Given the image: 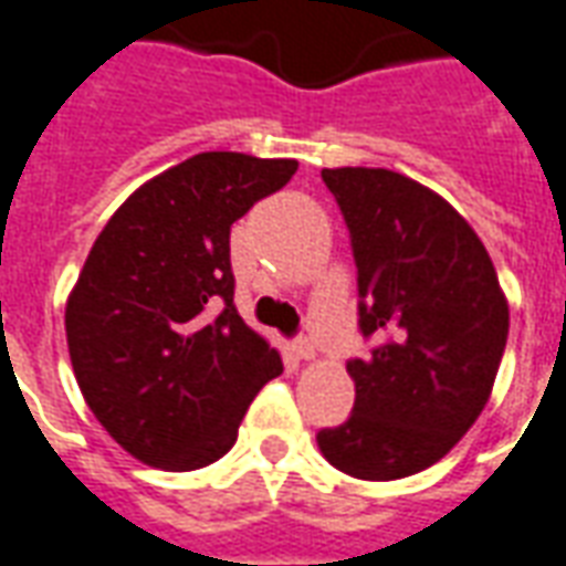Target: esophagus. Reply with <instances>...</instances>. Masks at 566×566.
Instances as JSON below:
<instances>
[{"label":"esophagus","mask_w":566,"mask_h":566,"mask_svg":"<svg viewBox=\"0 0 566 566\" xmlns=\"http://www.w3.org/2000/svg\"><path fill=\"white\" fill-rule=\"evenodd\" d=\"M292 350H295V356H298V359H314L316 356V347L311 338H295Z\"/></svg>","instance_id":"esophagus-1"}]
</instances>
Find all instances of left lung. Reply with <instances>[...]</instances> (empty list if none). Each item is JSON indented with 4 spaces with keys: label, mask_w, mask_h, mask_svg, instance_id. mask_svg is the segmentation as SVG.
I'll list each match as a JSON object with an SVG mask.
<instances>
[{
    "label": "left lung",
    "mask_w": 566,
    "mask_h": 566,
    "mask_svg": "<svg viewBox=\"0 0 566 566\" xmlns=\"http://www.w3.org/2000/svg\"><path fill=\"white\" fill-rule=\"evenodd\" d=\"M350 231L359 332L354 415L316 432L328 463L392 482L442 460L479 420L506 350L509 304L494 262L460 212L384 167L323 170Z\"/></svg>",
    "instance_id": "8db88e82"
}]
</instances>
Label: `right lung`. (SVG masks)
Segmentation results:
<instances>
[{
  "instance_id": "1",
  "label": "right lung",
  "mask_w": 566,
  "mask_h": 566,
  "mask_svg": "<svg viewBox=\"0 0 566 566\" xmlns=\"http://www.w3.org/2000/svg\"><path fill=\"white\" fill-rule=\"evenodd\" d=\"M298 161L200 151L115 210L66 302V344L94 418L148 467L188 472L238 442L280 354L240 319L231 226Z\"/></svg>"
}]
</instances>
